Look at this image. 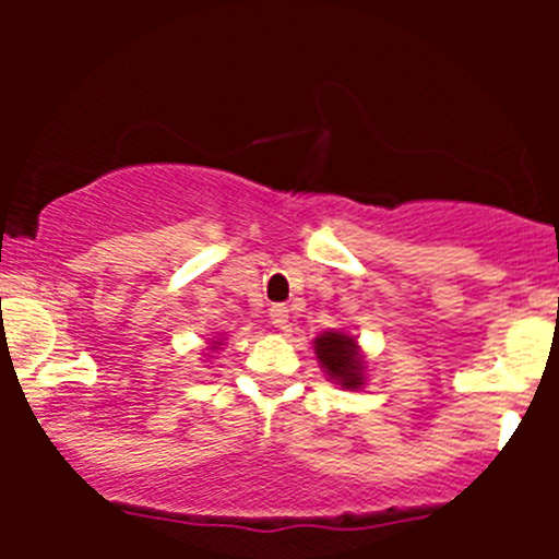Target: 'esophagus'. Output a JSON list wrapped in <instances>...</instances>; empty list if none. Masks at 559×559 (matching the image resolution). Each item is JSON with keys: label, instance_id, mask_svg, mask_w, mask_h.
Wrapping results in <instances>:
<instances>
[{"label": "esophagus", "instance_id": "34e87169", "mask_svg": "<svg viewBox=\"0 0 559 559\" xmlns=\"http://www.w3.org/2000/svg\"><path fill=\"white\" fill-rule=\"evenodd\" d=\"M270 319H273V324L278 326V330H286V326H289V308L278 302V306L270 308Z\"/></svg>", "mask_w": 559, "mask_h": 559}]
</instances>
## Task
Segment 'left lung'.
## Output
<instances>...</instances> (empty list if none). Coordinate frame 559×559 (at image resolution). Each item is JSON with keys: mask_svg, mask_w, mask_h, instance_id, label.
Returning a JSON list of instances; mask_svg holds the SVG:
<instances>
[{"mask_svg": "<svg viewBox=\"0 0 559 559\" xmlns=\"http://www.w3.org/2000/svg\"><path fill=\"white\" fill-rule=\"evenodd\" d=\"M316 357L332 381L343 389H359L365 384V365L357 341L343 332H324L313 341Z\"/></svg>", "mask_w": 559, "mask_h": 559, "instance_id": "8db88e82", "label": "left lung"}]
</instances>
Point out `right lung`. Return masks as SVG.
I'll list each match as a JSON object with an SVG mask.
<instances>
[{
    "instance_id": "add662e5",
    "label": "right lung",
    "mask_w": 559,
    "mask_h": 559,
    "mask_svg": "<svg viewBox=\"0 0 559 559\" xmlns=\"http://www.w3.org/2000/svg\"><path fill=\"white\" fill-rule=\"evenodd\" d=\"M213 348H216V346H213Z\"/></svg>"
}]
</instances>
